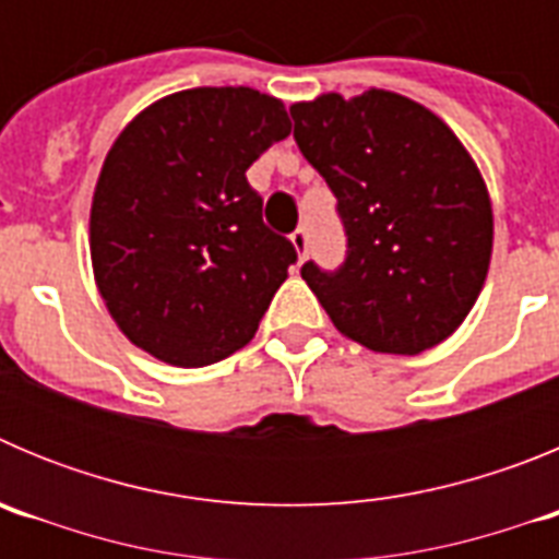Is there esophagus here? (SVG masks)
<instances>
[{"mask_svg":"<svg viewBox=\"0 0 559 559\" xmlns=\"http://www.w3.org/2000/svg\"><path fill=\"white\" fill-rule=\"evenodd\" d=\"M290 243H294V249H296V254H299V260H305V257H308V246H310L308 229H305V226H299V229H296L294 235H290Z\"/></svg>","mask_w":559,"mask_h":559,"instance_id":"1","label":"esophagus"}]
</instances>
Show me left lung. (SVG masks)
<instances>
[{
    "label": "left lung",
    "instance_id": "left-lung-1",
    "mask_svg": "<svg viewBox=\"0 0 559 559\" xmlns=\"http://www.w3.org/2000/svg\"><path fill=\"white\" fill-rule=\"evenodd\" d=\"M294 140L328 181L347 251L302 280L341 335L417 355L471 313L490 269L492 210L476 165L437 114L372 88L290 106Z\"/></svg>",
    "mask_w": 559,
    "mask_h": 559
}]
</instances>
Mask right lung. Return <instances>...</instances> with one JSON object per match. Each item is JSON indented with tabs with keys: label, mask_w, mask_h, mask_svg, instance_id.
I'll use <instances>...</instances> for the list:
<instances>
[{
	"label": "right lung",
	"mask_w": 559,
	"mask_h": 559,
	"mask_svg": "<svg viewBox=\"0 0 559 559\" xmlns=\"http://www.w3.org/2000/svg\"><path fill=\"white\" fill-rule=\"evenodd\" d=\"M290 133L285 106L246 86L153 103L108 151L92 201V265L122 333L173 367L246 347L296 263L246 181Z\"/></svg>",
	"instance_id": "obj_1"
}]
</instances>
